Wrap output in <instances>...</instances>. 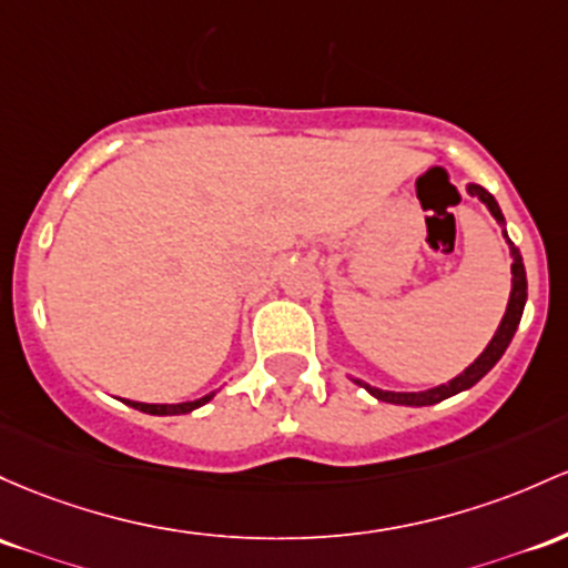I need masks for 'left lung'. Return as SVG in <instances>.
Wrapping results in <instances>:
<instances>
[{"instance_id": "1", "label": "left lung", "mask_w": 568, "mask_h": 568, "mask_svg": "<svg viewBox=\"0 0 568 568\" xmlns=\"http://www.w3.org/2000/svg\"><path fill=\"white\" fill-rule=\"evenodd\" d=\"M469 193L471 196H477L479 202L488 204L490 215L496 217L498 223H504V215L501 210H498L496 199L490 196L488 191L483 189V185H469ZM507 236V234H504ZM509 251H513V294H509V304H507V313L501 317V326H498V332L494 334V339H490V345L485 347L483 355L475 361V364L469 366V369L460 372L458 377H453L447 385H439V388H432V390H423V394H394V390H379V388H369L366 383H361V379H355L358 385H364L366 390H369L372 396L379 398V402H388V404H404V407H428V404H436V402H445V398L460 394V390L471 388V385L479 383L485 375H488L490 369L496 366V361L501 358L504 351L509 347V342H513V336L517 332V326H520V317H523V307H526V296H528V283H526V266H523V255L517 247L509 242Z\"/></svg>"}]
</instances>
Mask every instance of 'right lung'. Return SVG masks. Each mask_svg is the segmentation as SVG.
Returning a JSON list of instances; mask_svg holds the SVG:
<instances>
[{"label":"right lung","mask_w":568,"mask_h":568,"mask_svg":"<svg viewBox=\"0 0 568 568\" xmlns=\"http://www.w3.org/2000/svg\"><path fill=\"white\" fill-rule=\"evenodd\" d=\"M213 394L204 396V398H196V402H183V404H142V402H126L129 407L140 409V413H148V415H185L191 413V409L202 407V404H207Z\"/></svg>","instance_id":"obj_1"}]
</instances>
